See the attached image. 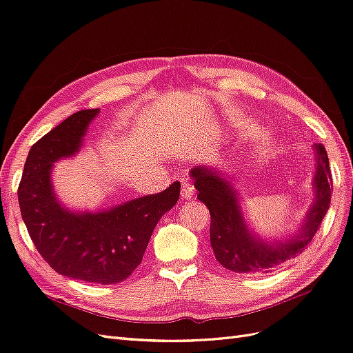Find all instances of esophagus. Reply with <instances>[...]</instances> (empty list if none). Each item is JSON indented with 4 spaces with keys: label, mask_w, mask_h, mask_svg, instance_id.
<instances>
[{
    "label": "esophagus",
    "mask_w": 353,
    "mask_h": 353,
    "mask_svg": "<svg viewBox=\"0 0 353 353\" xmlns=\"http://www.w3.org/2000/svg\"><path fill=\"white\" fill-rule=\"evenodd\" d=\"M183 188H181V196H183V199L185 200H191L194 197L196 194V188L193 184L187 183V181H183V185H181Z\"/></svg>",
    "instance_id": "obj_1"
}]
</instances>
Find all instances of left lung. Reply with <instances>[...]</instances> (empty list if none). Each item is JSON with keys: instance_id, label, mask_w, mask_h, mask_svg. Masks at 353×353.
Masks as SVG:
<instances>
[{"instance_id": "obj_1", "label": "left lung", "mask_w": 353, "mask_h": 353, "mask_svg": "<svg viewBox=\"0 0 353 353\" xmlns=\"http://www.w3.org/2000/svg\"><path fill=\"white\" fill-rule=\"evenodd\" d=\"M315 174L312 179L314 201L302 225L285 239L266 240L256 234L245 221L239 191L232 179L218 168L194 166L190 176L199 191L197 199L210 212V244L216 261L227 270L252 274L268 272L296 258L309 244L327 215L333 184L328 156L323 144H314Z\"/></svg>"}]
</instances>
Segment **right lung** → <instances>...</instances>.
I'll use <instances>...</instances> for the list:
<instances>
[{
  "instance_id": "add662e5",
  "label": "right lung",
  "mask_w": 353,
  "mask_h": 353,
  "mask_svg": "<svg viewBox=\"0 0 353 353\" xmlns=\"http://www.w3.org/2000/svg\"><path fill=\"white\" fill-rule=\"evenodd\" d=\"M99 113H73L30 147L17 196L29 236L52 270L73 280L116 284L141 263L157 222L176 205L181 184L95 212L63 205L52 187L54 163L81 152Z\"/></svg>"
}]
</instances>
